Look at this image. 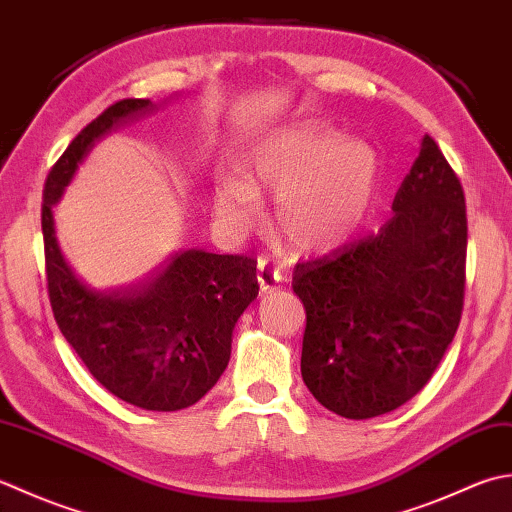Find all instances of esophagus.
Instances as JSON below:
<instances>
[{"instance_id":"obj_1","label":"esophagus","mask_w":512,"mask_h":512,"mask_svg":"<svg viewBox=\"0 0 512 512\" xmlns=\"http://www.w3.org/2000/svg\"><path fill=\"white\" fill-rule=\"evenodd\" d=\"M256 280H258V285L263 287V289H276L280 285V280H283V274H280L276 267H271L267 263V258H258Z\"/></svg>"}]
</instances>
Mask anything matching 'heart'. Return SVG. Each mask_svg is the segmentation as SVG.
Returning a JSON list of instances; mask_svg holds the SVG:
<instances>
[{"label": "heart", "instance_id": "b5f03b06", "mask_svg": "<svg viewBox=\"0 0 512 512\" xmlns=\"http://www.w3.org/2000/svg\"><path fill=\"white\" fill-rule=\"evenodd\" d=\"M378 174L375 152L362 141H342L331 130L280 134L254 152L247 165L249 185L225 176L212 192V207L229 232L254 227L260 201L254 190L280 196L278 221L302 249L342 241L367 210Z\"/></svg>", "mask_w": 512, "mask_h": 512}]
</instances>
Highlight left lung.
Instances as JSON below:
<instances>
[{"mask_svg": "<svg viewBox=\"0 0 512 512\" xmlns=\"http://www.w3.org/2000/svg\"><path fill=\"white\" fill-rule=\"evenodd\" d=\"M378 232L294 267L305 305L300 371L325 409L369 420L431 380L460 327L466 287L462 183L426 134Z\"/></svg>", "mask_w": 512, "mask_h": 512, "instance_id": "8db88e82", "label": "left lung"}]
</instances>
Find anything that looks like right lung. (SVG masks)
Segmentation results:
<instances>
[{"label":"right lung","mask_w":512,"mask_h":512,"mask_svg":"<svg viewBox=\"0 0 512 512\" xmlns=\"http://www.w3.org/2000/svg\"><path fill=\"white\" fill-rule=\"evenodd\" d=\"M148 110V99H121L72 139L46 179L41 232L52 314L92 378L139 409L179 411L201 400L227 367L236 320L258 296L252 258L190 249L139 285L97 291L66 265L52 218L95 141Z\"/></svg>","instance_id":"add662e5"}]
</instances>
